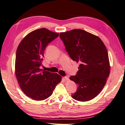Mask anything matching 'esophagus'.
I'll list each match as a JSON object with an SVG mask.
<instances>
[{
  "mask_svg": "<svg viewBox=\"0 0 125 125\" xmlns=\"http://www.w3.org/2000/svg\"><path fill=\"white\" fill-rule=\"evenodd\" d=\"M63 79L65 81H68V80H69V79H68V78L67 77H64L63 78Z\"/></svg>",
  "mask_w": 125,
  "mask_h": 125,
  "instance_id": "1",
  "label": "esophagus"
}]
</instances>
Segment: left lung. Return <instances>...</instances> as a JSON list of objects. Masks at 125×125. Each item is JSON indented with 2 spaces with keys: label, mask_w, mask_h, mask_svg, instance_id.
Listing matches in <instances>:
<instances>
[{
  "label": "left lung",
  "mask_w": 125,
  "mask_h": 125,
  "mask_svg": "<svg viewBox=\"0 0 125 125\" xmlns=\"http://www.w3.org/2000/svg\"><path fill=\"white\" fill-rule=\"evenodd\" d=\"M59 37L71 59L80 63L77 74L70 78L78 86L72 97L79 101L91 100L103 90L110 73L105 45L98 36L80 29L61 32Z\"/></svg>",
  "instance_id": "left-lung-1"
}]
</instances>
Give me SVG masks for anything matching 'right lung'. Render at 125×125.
<instances>
[{"label":"right lung","instance_id":"right-lung-1","mask_svg":"<svg viewBox=\"0 0 125 125\" xmlns=\"http://www.w3.org/2000/svg\"><path fill=\"white\" fill-rule=\"evenodd\" d=\"M59 34L45 28L30 32L17 48L15 73L22 91L33 100L41 101L52 94L62 77L40 69L44 51Z\"/></svg>","mask_w":125,"mask_h":125}]
</instances>
